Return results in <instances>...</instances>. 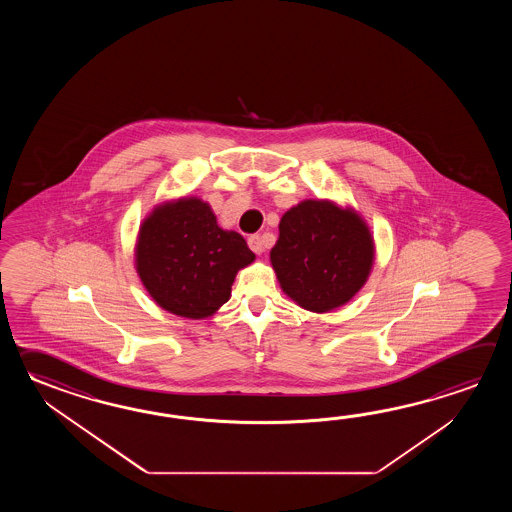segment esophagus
<instances>
[{"label":"esophagus","mask_w":512,"mask_h":512,"mask_svg":"<svg viewBox=\"0 0 512 512\" xmlns=\"http://www.w3.org/2000/svg\"><path fill=\"white\" fill-rule=\"evenodd\" d=\"M249 247H251L252 252L261 254L265 251V241H263L260 234H252V236H249Z\"/></svg>","instance_id":"1"}]
</instances>
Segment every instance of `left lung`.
<instances>
[{
    "label": "left lung",
    "mask_w": 512,
    "mask_h": 512,
    "mask_svg": "<svg viewBox=\"0 0 512 512\" xmlns=\"http://www.w3.org/2000/svg\"><path fill=\"white\" fill-rule=\"evenodd\" d=\"M271 261L285 294L326 313L349 302L368 280L373 240L353 210L307 199L287 210Z\"/></svg>",
    "instance_id": "1"
}]
</instances>
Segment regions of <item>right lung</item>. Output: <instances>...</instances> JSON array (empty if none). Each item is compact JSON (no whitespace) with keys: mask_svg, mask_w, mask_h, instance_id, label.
Returning a JSON list of instances; mask_svg holds the SVG:
<instances>
[{"mask_svg":"<svg viewBox=\"0 0 512 512\" xmlns=\"http://www.w3.org/2000/svg\"><path fill=\"white\" fill-rule=\"evenodd\" d=\"M254 261L247 241L219 229L207 203L196 197L155 208L137 243V272L153 300L186 318H205L230 298L241 267Z\"/></svg>","mask_w":512,"mask_h":512,"instance_id":"1","label":"right lung"}]
</instances>
